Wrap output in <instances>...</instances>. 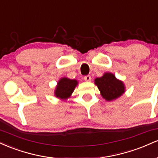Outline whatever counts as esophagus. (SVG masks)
I'll use <instances>...</instances> for the list:
<instances>
[{
	"instance_id": "34e87169",
	"label": "esophagus",
	"mask_w": 158,
	"mask_h": 158,
	"mask_svg": "<svg viewBox=\"0 0 158 158\" xmlns=\"http://www.w3.org/2000/svg\"><path fill=\"white\" fill-rule=\"evenodd\" d=\"M90 79H91V77H90V75H86V76H85V77H84V79L86 81H90Z\"/></svg>"
}]
</instances>
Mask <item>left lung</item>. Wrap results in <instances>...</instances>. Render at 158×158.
<instances>
[{"instance_id": "left-lung-1", "label": "left lung", "mask_w": 158, "mask_h": 158, "mask_svg": "<svg viewBox=\"0 0 158 158\" xmlns=\"http://www.w3.org/2000/svg\"><path fill=\"white\" fill-rule=\"evenodd\" d=\"M95 84L100 90L101 95L107 101L117 99L125 91L123 83L116 79L114 74L110 73H106L102 77L97 78Z\"/></svg>"}]
</instances>
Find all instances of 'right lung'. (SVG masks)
<instances>
[{"label":"right lung","mask_w":158,"mask_h":158,"mask_svg":"<svg viewBox=\"0 0 158 158\" xmlns=\"http://www.w3.org/2000/svg\"><path fill=\"white\" fill-rule=\"evenodd\" d=\"M77 84V81L75 79L62 78L58 82V85L55 90L56 97L62 99H68L73 93L74 88Z\"/></svg>","instance_id":"right-lung-1"}]
</instances>
